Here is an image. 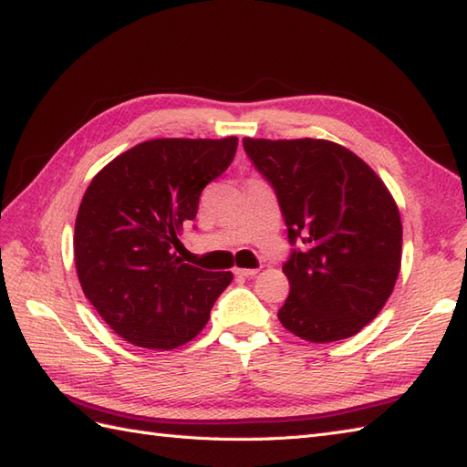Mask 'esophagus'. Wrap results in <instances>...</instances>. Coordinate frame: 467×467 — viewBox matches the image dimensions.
Returning <instances> with one entry per match:
<instances>
[{
	"mask_svg": "<svg viewBox=\"0 0 467 467\" xmlns=\"http://www.w3.org/2000/svg\"><path fill=\"white\" fill-rule=\"evenodd\" d=\"M257 271L259 269H242V267L234 269L235 275H240V277H254V275H257Z\"/></svg>",
	"mask_w": 467,
	"mask_h": 467,
	"instance_id": "esophagus-1",
	"label": "esophagus"
}]
</instances>
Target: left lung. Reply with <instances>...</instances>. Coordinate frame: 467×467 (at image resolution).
Masks as SVG:
<instances>
[{"mask_svg":"<svg viewBox=\"0 0 467 467\" xmlns=\"http://www.w3.org/2000/svg\"><path fill=\"white\" fill-rule=\"evenodd\" d=\"M244 148L275 190L295 247L283 265L291 289L281 325L311 343L357 335L400 271L402 222L389 188L331 140L244 139Z\"/></svg>","mask_w":467,"mask_h":467,"instance_id":"obj_1","label":"left lung"}]
</instances>
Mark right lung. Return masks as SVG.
<instances>
[{"label":"right lung","instance_id":"1","mask_svg":"<svg viewBox=\"0 0 467 467\" xmlns=\"http://www.w3.org/2000/svg\"><path fill=\"white\" fill-rule=\"evenodd\" d=\"M235 136L156 139L122 152L90 182L75 222L83 293L124 340L152 350L186 345L210 319L232 271L176 255L202 190L232 164Z\"/></svg>","mask_w":467,"mask_h":467}]
</instances>
